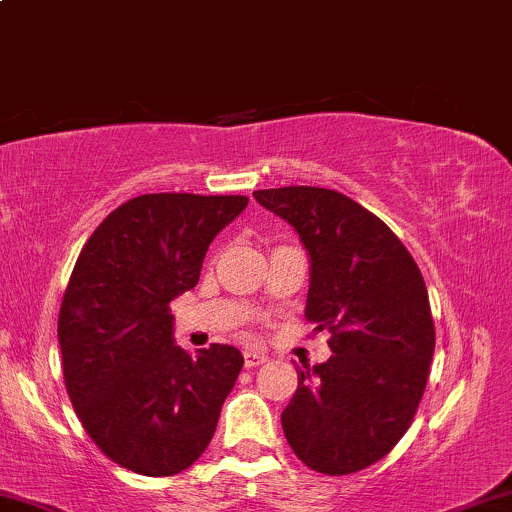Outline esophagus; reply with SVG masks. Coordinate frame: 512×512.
Masks as SVG:
<instances>
[{
  "instance_id": "obj_1",
  "label": "esophagus",
  "mask_w": 512,
  "mask_h": 512,
  "mask_svg": "<svg viewBox=\"0 0 512 512\" xmlns=\"http://www.w3.org/2000/svg\"><path fill=\"white\" fill-rule=\"evenodd\" d=\"M243 362H245V367H248V369L260 367V365H264V362H267V355H264L262 350H257V348H245L243 350Z\"/></svg>"
}]
</instances>
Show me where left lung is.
<instances>
[{
  "label": "left lung",
  "mask_w": 512,
  "mask_h": 512,
  "mask_svg": "<svg viewBox=\"0 0 512 512\" xmlns=\"http://www.w3.org/2000/svg\"><path fill=\"white\" fill-rule=\"evenodd\" d=\"M255 200L298 231L310 255L305 317L329 331V360L298 367L281 412L310 470L350 474L403 439L427 386L434 319L415 260L396 233L343 193L288 186Z\"/></svg>",
  "instance_id": "left-lung-1"
}]
</instances>
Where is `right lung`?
Listing matches in <instances>:
<instances>
[{
    "label": "right lung",
    "mask_w": 512,
    "mask_h": 512,
    "mask_svg": "<svg viewBox=\"0 0 512 512\" xmlns=\"http://www.w3.org/2000/svg\"><path fill=\"white\" fill-rule=\"evenodd\" d=\"M245 207V195H138L80 250L57 326L64 384L90 439L126 470L178 474L212 441L243 355L176 346L169 303L195 288L209 243Z\"/></svg>",
    "instance_id": "add662e5"
}]
</instances>
